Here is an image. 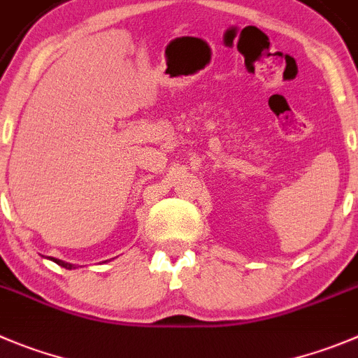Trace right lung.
<instances>
[{"mask_svg":"<svg viewBox=\"0 0 358 358\" xmlns=\"http://www.w3.org/2000/svg\"><path fill=\"white\" fill-rule=\"evenodd\" d=\"M52 262L56 263V265H59V266H63V268H69V270H72V268H76V266L73 265H70V263H65V262H62V259H56V258H51Z\"/></svg>","mask_w":358,"mask_h":358,"instance_id":"obj_1","label":"right lung"}]
</instances>
